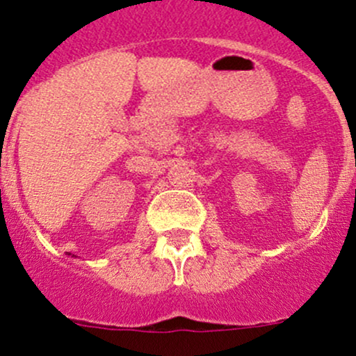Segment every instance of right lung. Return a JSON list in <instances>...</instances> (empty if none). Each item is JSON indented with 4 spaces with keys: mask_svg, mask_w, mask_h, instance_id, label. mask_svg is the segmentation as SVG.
I'll return each mask as SVG.
<instances>
[{
    "mask_svg": "<svg viewBox=\"0 0 356 356\" xmlns=\"http://www.w3.org/2000/svg\"><path fill=\"white\" fill-rule=\"evenodd\" d=\"M69 255H70V252H69ZM72 257H75V255H72Z\"/></svg>",
    "mask_w": 356,
    "mask_h": 356,
    "instance_id": "add662e5",
    "label": "right lung"
}]
</instances>
